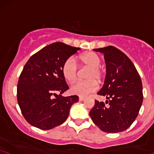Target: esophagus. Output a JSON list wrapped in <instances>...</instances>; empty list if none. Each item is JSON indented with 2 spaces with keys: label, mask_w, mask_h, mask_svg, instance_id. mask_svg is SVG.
<instances>
[{
  "label": "esophagus",
  "mask_w": 154,
  "mask_h": 154,
  "mask_svg": "<svg viewBox=\"0 0 154 154\" xmlns=\"http://www.w3.org/2000/svg\"><path fill=\"white\" fill-rule=\"evenodd\" d=\"M85 100V98L83 97H79V100H80V101H84Z\"/></svg>",
  "instance_id": "esophagus-1"
}]
</instances>
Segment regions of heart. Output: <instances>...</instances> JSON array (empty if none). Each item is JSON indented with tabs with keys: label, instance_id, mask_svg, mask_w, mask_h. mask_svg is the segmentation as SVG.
Masks as SVG:
<instances>
[{
	"label": "heart",
	"instance_id": "obj_1",
	"mask_svg": "<svg viewBox=\"0 0 154 154\" xmlns=\"http://www.w3.org/2000/svg\"><path fill=\"white\" fill-rule=\"evenodd\" d=\"M83 65L85 67L89 68L86 74V81H78L74 84L70 88L72 94L85 97L90 94L94 93L98 89V82H101L104 79L105 72L100 66V57L93 51L85 52L78 56L76 60L74 57H69L62 66V74L65 80L69 82L75 81L77 77L78 66L77 61Z\"/></svg>",
	"mask_w": 154,
	"mask_h": 154
}]
</instances>
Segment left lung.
I'll return each instance as SVG.
<instances>
[{
	"label": "left lung",
	"mask_w": 154,
	"mask_h": 154,
	"mask_svg": "<svg viewBox=\"0 0 154 154\" xmlns=\"http://www.w3.org/2000/svg\"><path fill=\"white\" fill-rule=\"evenodd\" d=\"M94 50L104 54L106 75L97 94L106 97L108 105L95 100L89 115L103 131L122 132L131 125L141 108V78L131 60L118 48L109 46Z\"/></svg>",
	"instance_id": "8db88e82"
}]
</instances>
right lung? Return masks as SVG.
<instances>
[{
	"label": "right lung",
	"instance_id": "add662e5",
	"mask_svg": "<svg viewBox=\"0 0 154 154\" xmlns=\"http://www.w3.org/2000/svg\"><path fill=\"white\" fill-rule=\"evenodd\" d=\"M80 49L57 42L33 54L24 66L17 82V99L23 116L32 126L49 130L63 124L71 107L78 102L77 95L61 94L69 89L63 65Z\"/></svg>",
	"mask_w": 154,
	"mask_h": 154
}]
</instances>
